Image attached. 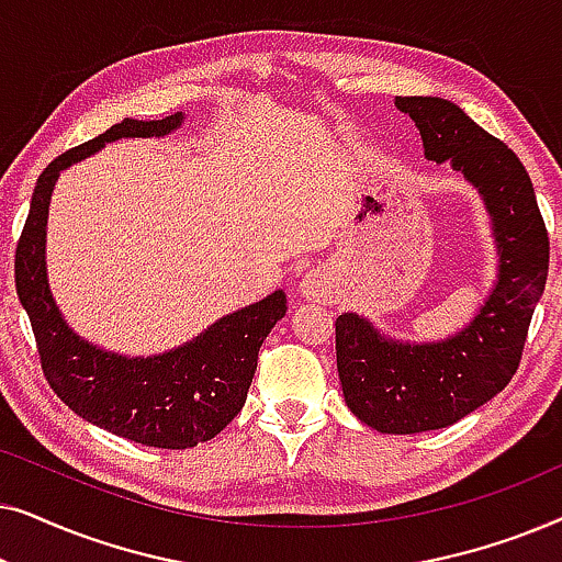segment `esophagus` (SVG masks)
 <instances>
[{"mask_svg":"<svg viewBox=\"0 0 562 562\" xmlns=\"http://www.w3.org/2000/svg\"><path fill=\"white\" fill-rule=\"evenodd\" d=\"M296 289H299V294H302L304 299H310V302H329L335 294L333 281H329V276L322 271L304 273L302 279H299Z\"/></svg>","mask_w":562,"mask_h":562,"instance_id":"obj_1","label":"esophagus"}]
</instances>
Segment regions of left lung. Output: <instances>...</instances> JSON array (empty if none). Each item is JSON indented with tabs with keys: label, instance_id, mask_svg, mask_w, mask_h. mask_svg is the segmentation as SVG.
I'll return each mask as SVG.
<instances>
[{
	"label": "left lung",
	"instance_id": "obj_1",
	"mask_svg": "<svg viewBox=\"0 0 562 562\" xmlns=\"http://www.w3.org/2000/svg\"><path fill=\"white\" fill-rule=\"evenodd\" d=\"M394 104L417 125L425 158L448 160L479 191L498 256L496 281L481 310L442 340H396L356 312L335 322L348 409L383 435H417L456 425L517 373L529 319L548 281L550 240L532 181L502 140L448 99L396 97Z\"/></svg>",
	"mask_w": 562,
	"mask_h": 562
}]
</instances>
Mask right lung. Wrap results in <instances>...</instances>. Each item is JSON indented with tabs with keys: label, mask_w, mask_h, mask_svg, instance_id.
I'll use <instances>...</instances> for the list:
<instances>
[{
	"label": "right lung",
	"mask_w": 562,
	"mask_h": 562,
	"mask_svg": "<svg viewBox=\"0 0 562 562\" xmlns=\"http://www.w3.org/2000/svg\"><path fill=\"white\" fill-rule=\"evenodd\" d=\"M187 114L164 120L125 117L94 140L64 153L37 179L30 214L14 252V283L33 325L50 389L81 419L148 448L187 450L212 440L243 409L258 350L286 314V294L273 291L212 322L204 333L158 356H120L83 340L53 299L45 266L48 206L60 171L122 137H164Z\"/></svg>",
	"instance_id": "right-lung-1"
}]
</instances>
